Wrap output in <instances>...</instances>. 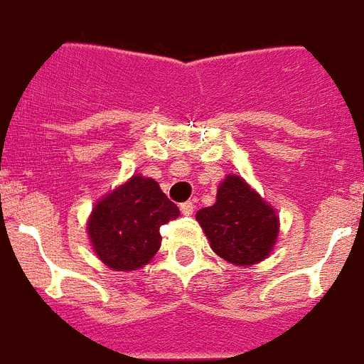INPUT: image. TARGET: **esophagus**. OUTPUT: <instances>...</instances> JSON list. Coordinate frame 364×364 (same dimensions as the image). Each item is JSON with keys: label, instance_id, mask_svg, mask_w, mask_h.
<instances>
[{"label": "esophagus", "instance_id": "34e87169", "mask_svg": "<svg viewBox=\"0 0 364 364\" xmlns=\"http://www.w3.org/2000/svg\"><path fill=\"white\" fill-rule=\"evenodd\" d=\"M193 208H196V203H193V200H186V203L180 205V210H182L184 216H191V214H193Z\"/></svg>", "mask_w": 364, "mask_h": 364}]
</instances>
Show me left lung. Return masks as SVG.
<instances>
[{"label": "left lung", "mask_w": 364, "mask_h": 364, "mask_svg": "<svg viewBox=\"0 0 364 364\" xmlns=\"http://www.w3.org/2000/svg\"><path fill=\"white\" fill-rule=\"evenodd\" d=\"M212 250L235 264L264 259L278 237V216L240 176L229 174L216 203L197 212Z\"/></svg>", "instance_id": "left-lung-1"}]
</instances>
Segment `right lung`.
I'll list each match as a JSON object with an SVG mask.
<instances>
[{
    "mask_svg": "<svg viewBox=\"0 0 364 364\" xmlns=\"http://www.w3.org/2000/svg\"><path fill=\"white\" fill-rule=\"evenodd\" d=\"M178 214V206L156 180L132 176L95 205L88 222L90 240L107 267L135 270L156 255L161 246L159 229Z\"/></svg>",
    "mask_w": 364,
    "mask_h": 364,
    "instance_id": "1",
    "label": "right lung"
}]
</instances>
